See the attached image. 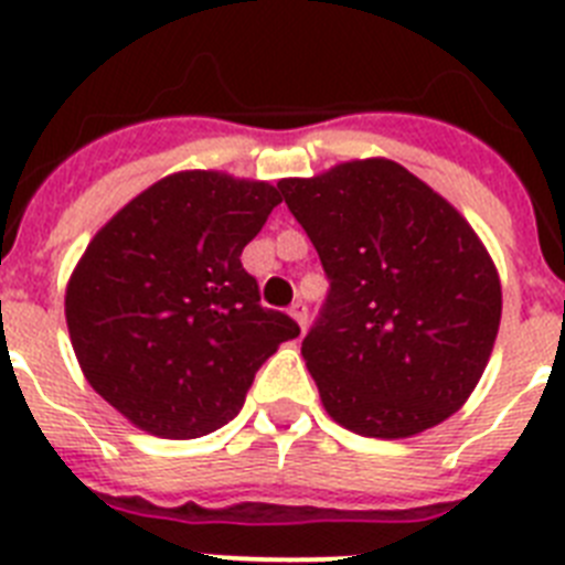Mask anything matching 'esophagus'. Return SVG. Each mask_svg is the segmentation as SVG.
<instances>
[{
	"label": "esophagus",
	"mask_w": 565,
	"mask_h": 565,
	"mask_svg": "<svg viewBox=\"0 0 565 565\" xmlns=\"http://www.w3.org/2000/svg\"><path fill=\"white\" fill-rule=\"evenodd\" d=\"M288 313H291V317L297 319V326L306 331V326H308V306H306V302H302V299H297V302L288 308Z\"/></svg>",
	"instance_id": "obj_1"
}]
</instances>
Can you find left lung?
<instances>
[{"label": "left lung", "instance_id": "left-lung-1", "mask_svg": "<svg viewBox=\"0 0 565 565\" xmlns=\"http://www.w3.org/2000/svg\"><path fill=\"white\" fill-rule=\"evenodd\" d=\"M277 186L331 282L302 339L328 416L371 438L450 418L501 326V279L472 226L387 158Z\"/></svg>", "mask_w": 565, "mask_h": 565}]
</instances>
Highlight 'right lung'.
<instances>
[{
  "instance_id": "add662e5",
  "label": "right lung",
  "mask_w": 565,
  "mask_h": 565,
  "mask_svg": "<svg viewBox=\"0 0 565 565\" xmlns=\"http://www.w3.org/2000/svg\"><path fill=\"white\" fill-rule=\"evenodd\" d=\"M282 203L277 186L174 172L89 239L67 282L70 342L93 391L161 438H201L239 413L254 373L299 337L259 306L239 254Z\"/></svg>"
}]
</instances>
